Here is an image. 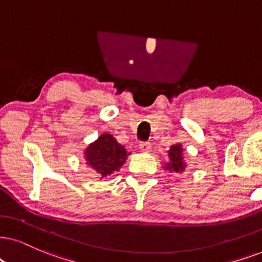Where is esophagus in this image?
<instances>
[{
    "instance_id": "34e87169",
    "label": "esophagus",
    "mask_w": 262,
    "mask_h": 262,
    "mask_svg": "<svg viewBox=\"0 0 262 262\" xmlns=\"http://www.w3.org/2000/svg\"><path fill=\"white\" fill-rule=\"evenodd\" d=\"M139 147H140V150L144 151V152H150L151 151V144H150V142H147V141L140 142Z\"/></svg>"
}]
</instances>
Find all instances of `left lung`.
Segmentation results:
<instances>
[{
	"instance_id": "8db88e82",
	"label": "left lung",
	"mask_w": 262,
	"mask_h": 262,
	"mask_svg": "<svg viewBox=\"0 0 262 262\" xmlns=\"http://www.w3.org/2000/svg\"><path fill=\"white\" fill-rule=\"evenodd\" d=\"M169 154V163L165 164V169L170 171H177V173H181L184 171L185 167H186V163L184 162L183 157V147H181L180 144L171 145L170 150L168 151Z\"/></svg>"
}]
</instances>
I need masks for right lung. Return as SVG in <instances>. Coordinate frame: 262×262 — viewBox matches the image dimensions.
<instances>
[{"label":"right lung","mask_w":262,"mask_h":262,"mask_svg":"<svg viewBox=\"0 0 262 262\" xmlns=\"http://www.w3.org/2000/svg\"><path fill=\"white\" fill-rule=\"evenodd\" d=\"M84 155L87 164L102 179L120 170L129 154L111 134L104 133L85 148Z\"/></svg>","instance_id":"obj_1"}]
</instances>
